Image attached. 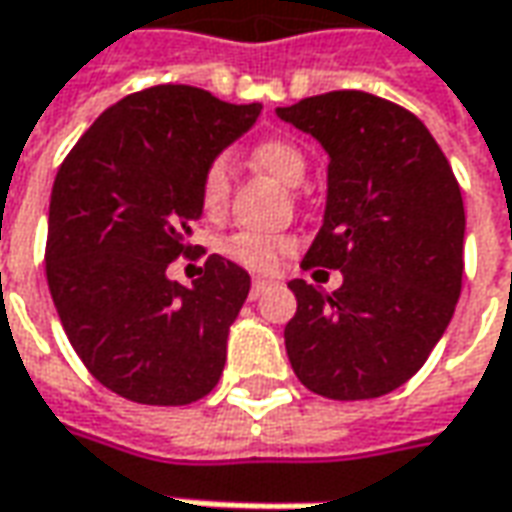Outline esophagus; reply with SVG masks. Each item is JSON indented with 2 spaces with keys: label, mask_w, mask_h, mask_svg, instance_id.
<instances>
[{
  "label": "esophagus",
  "mask_w": 512,
  "mask_h": 512,
  "mask_svg": "<svg viewBox=\"0 0 512 512\" xmlns=\"http://www.w3.org/2000/svg\"><path fill=\"white\" fill-rule=\"evenodd\" d=\"M273 287V281H267V279H253V284H250V298L256 301L259 296H264L267 290Z\"/></svg>",
  "instance_id": "obj_1"
}]
</instances>
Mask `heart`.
Instances as JSON below:
<instances>
[{
	"instance_id": "heart-1",
	"label": "heart",
	"mask_w": 512,
	"mask_h": 512,
	"mask_svg": "<svg viewBox=\"0 0 512 512\" xmlns=\"http://www.w3.org/2000/svg\"><path fill=\"white\" fill-rule=\"evenodd\" d=\"M253 163L262 168V171H267L273 180L290 185V188L301 183L304 174H307V157L287 137H267L262 143H256ZM228 188H231L228 157L225 154H216L214 160L205 166V171H202V208L208 214H219L225 208V200H228ZM293 248H296V239L293 236H284V233L242 231L233 233L231 239L225 242V253L231 256L233 262H239L242 267H248V270H262V273L276 270L281 256H287Z\"/></svg>"
}]
</instances>
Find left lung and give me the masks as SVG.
I'll list each match as a JSON object with an SVG mask.
<instances>
[{
    "instance_id": "left-lung-1",
    "label": "left lung",
    "mask_w": 512,
    "mask_h": 512,
    "mask_svg": "<svg viewBox=\"0 0 512 512\" xmlns=\"http://www.w3.org/2000/svg\"><path fill=\"white\" fill-rule=\"evenodd\" d=\"M276 115L329 154L324 225L301 267L344 273L335 293L290 281V366L329 400L394 392L420 372L462 293L465 205L451 163L417 115L360 89Z\"/></svg>"
}]
</instances>
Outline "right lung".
Wrapping results in <instances>:
<instances>
[{"instance_id": "obj_1", "label": "right lung", "mask_w": 512, "mask_h": 512, "mask_svg": "<svg viewBox=\"0 0 512 512\" xmlns=\"http://www.w3.org/2000/svg\"><path fill=\"white\" fill-rule=\"evenodd\" d=\"M262 112L185 84L109 106L58 168L47 222V284L89 375L143 406H188L225 369L250 276L205 259L191 287L166 276L188 256L205 166Z\"/></svg>"}]
</instances>
